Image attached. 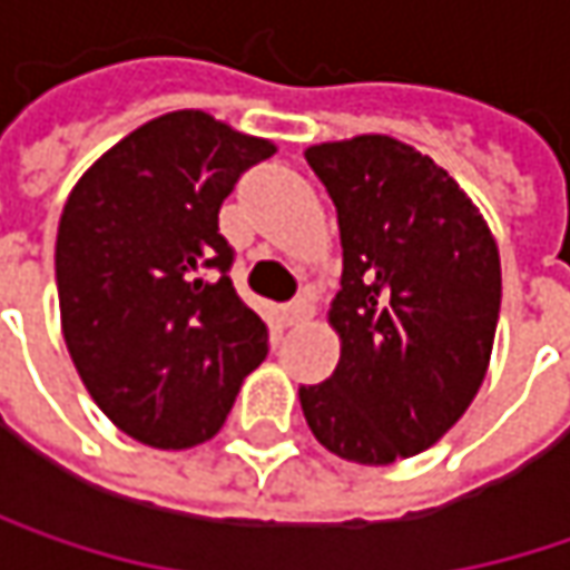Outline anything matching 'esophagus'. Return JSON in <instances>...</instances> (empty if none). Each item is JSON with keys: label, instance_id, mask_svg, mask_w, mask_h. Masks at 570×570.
Wrapping results in <instances>:
<instances>
[{"label": "esophagus", "instance_id": "obj_1", "mask_svg": "<svg viewBox=\"0 0 570 570\" xmlns=\"http://www.w3.org/2000/svg\"><path fill=\"white\" fill-rule=\"evenodd\" d=\"M313 313H316V303H313V296H296L293 303H286L284 316L289 325H299V322H306V318H313Z\"/></svg>", "mask_w": 570, "mask_h": 570}]
</instances>
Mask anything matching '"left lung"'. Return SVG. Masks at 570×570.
I'll use <instances>...</instances> for the list:
<instances>
[{
    "label": "left lung",
    "instance_id": "obj_1",
    "mask_svg": "<svg viewBox=\"0 0 570 570\" xmlns=\"http://www.w3.org/2000/svg\"><path fill=\"white\" fill-rule=\"evenodd\" d=\"M342 232L328 322L342 357L299 386L332 454L393 464L435 445L484 384L500 318V252L478 206L425 154L386 138L313 145Z\"/></svg>",
    "mask_w": 570,
    "mask_h": 570
}]
</instances>
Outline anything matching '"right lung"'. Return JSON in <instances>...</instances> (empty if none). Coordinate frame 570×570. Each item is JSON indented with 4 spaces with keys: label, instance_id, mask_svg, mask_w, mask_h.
I'll return each instance as SVG.
<instances>
[{
    "label": "right lung",
    "instance_id": "add662e5",
    "mask_svg": "<svg viewBox=\"0 0 570 570\" xmlns=\"http://www.w3.org/2000/svg\"><path fill=\"white\" fill-rule=\"evenodd\" d=\"M274 151L199 109L167 112L102 154L63 206L67 352L99 410L151 449L213 439L267 357V325L228 277L218 209Z\"/></svg>",
    "mask_w": 570,
    "mask_h": 570
}]
</instances>
